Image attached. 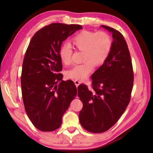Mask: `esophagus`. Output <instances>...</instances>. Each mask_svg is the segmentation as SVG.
<instances>
[{
    "mask_svg": "<svg viewBox=\"0 0 153 153\" xmlns=\"http://www.w3.org/2000/svg\"><path fill=\"white\" fill-rule=\"evenodd\" d=\"M74 84H75V85H76V87H78L79 85L80 84V81H77V80H74Z\"/></svg>",
    "mask_w": 153,
    "mask_h": 153,
    "instance_id": "34e87169",
    "label": "esophagus"
}]
</instances>
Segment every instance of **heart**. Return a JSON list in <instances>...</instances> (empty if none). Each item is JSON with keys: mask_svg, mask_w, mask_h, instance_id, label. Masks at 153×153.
<instances>
[{"mask_svg": "<svg viewBox=\"0 0 153 153\" xmlns=\"http://www.w3.org/2000/svg\"><path fill=\"white\" fill-rule=\"evenodd\" d=\"M72 43L77 50L84 51L82 64H77L66 72L68 78L84 81L93 71L95 66H102L111 51L113 41L105 31L94 32L83 30L72 39ZM72 49L68 44L61 46L59 56L62 62L69 65L72 61Z\"/></svg>", "mask_w": 153, "mask_h": 153, "instance_id": "b5f03b06", "label": "heart"}]
</instances>
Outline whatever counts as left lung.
Masks as SVG:
<instances>
[{"mask_svg":"<svg viewBox=\"0 0 153 153\" xmlns=\"http://www.w3.org/2000/svg\"><path fill=\"white\" fill-rule=\"evenodd\" d=\"M102 28L112 33L113 46L108 58L92 75V90L81 84L78 97L83 103L80 111V123L89 132L100 133L113 126L129 104L134 75L129 50L118 30Z\"/></svg>","mask_w":153,"mask_h":153,"instance_id":"1","label":"left lung"}]
</instances>
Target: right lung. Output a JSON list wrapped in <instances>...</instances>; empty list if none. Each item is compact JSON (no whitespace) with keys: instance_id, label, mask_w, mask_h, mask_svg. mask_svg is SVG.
<instances>
[{"instance_id":"add662e5","label":"right lung","mask_w":153,"mask_h":153,"mask_svg":"<svg viewBox=\"0 0 153 153\" xmlns=\"http://www.w3.org/2000/svg\"><path fill=\"white\" fill-rule=\"evenodd\" d=\"M79 25L51 23L32 37L24 56L21 76L23 102L33 125L42 131L59 128L62 117L77 95L71 80L64 81L59 56L62 43Z\"/></svg>"}]
</instances>
